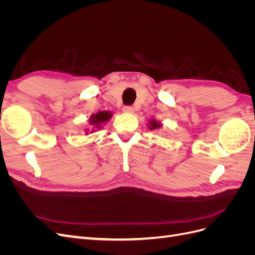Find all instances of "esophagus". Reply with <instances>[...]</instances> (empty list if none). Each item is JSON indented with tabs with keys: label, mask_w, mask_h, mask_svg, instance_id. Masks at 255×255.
Returning a JSON list of instances; mask_svg holds the SVG:
<instances>
[{
	"label": "esophagus",
	"mask_w": 255,
	"mask_h": 255,
	"mask_svg": "<svg viewBox=\"0 0 255 255\" xmlns=\"http://www.w3.org/2000/svg\"><path fill=\"white\" fill-rule=\"evenodd\" d=\"M123 112L128 113V114H132V113H134V107L133 106H129V105H127V106L123 107Z\"/></svg>",
	"instance_id": "esophagus-1"
}]
</instances>
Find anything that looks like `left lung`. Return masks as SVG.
Returning <instances> with one entry per match:
<instances>
[{"instance_id": "obj_1", "label": "left lung", "mask_w": 255, "mask_h": 255, "mask_svg": "<svg viewBox=\"0 0 255 255\" xmlns=\"http://www.w3.org/2000/svg\"><path fill=\"white\" fill-rule=\"evenodd\" d=\"M160 123L158 122H155V121H151V129H154V128H160Z\"/></svg>"}]
</instances>
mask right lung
<instances>
[{
  "label": "right lung",
  "mask_w": 255,
  "mask_h": 255,
  "mask_svg": "<svg viewBox=\"0 0 255 255\" xmlns=\"http://www.w3.org/2000/svg\"><path fill=\"white\" fill-rule=\"evenodd\" d=\"M112 114L111 113H107V112H100V113H97L96 115H92L91 116V120H90V123L91 125H97V126H100L101 123L105 122L109 120L111 118Z\"/></svg>",
  "instance_id": "1"
}]
</instances>
